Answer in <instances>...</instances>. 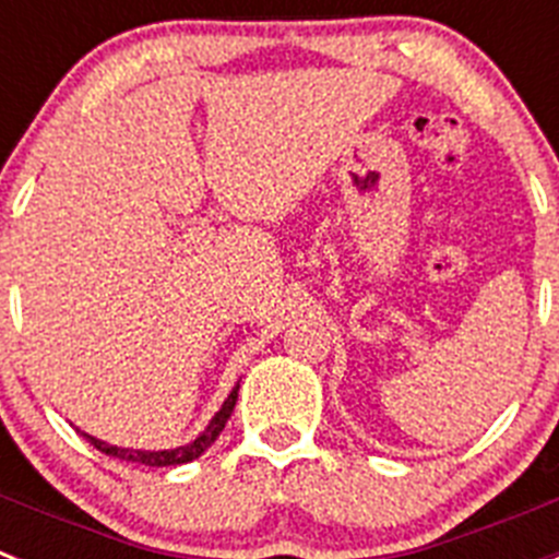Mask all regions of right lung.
<instances>
[{
	"label": "right lung",
	"mask_w": 559,
	"mask_h": 559,
	"mask_svg": "<svg viewBox=\"0 0 559 559\" xmlns=\"http://www.w3.org/2000/svg\"><path fill=\"white\" fill-rule=\"evenodd\" d=\"M237 389H231V394L226 397V403L221 406V412L212 417V423L206 426V431L201 433L195 442H190V445H181V448H173V451H131V448H117V445H106V442H100V439L88 437V433H83V437L92 442V445L97 448L100 453H106V456H114V459H122V462H140V464H147V467H173V464H185V462H192V459H199L201 453L206 451V448L215 442V439L221 437V431L226 428V419L231 417V412H235V403H237Z\"/></svg>",
	"instance_id": "add662e5"
}]
</instances>
